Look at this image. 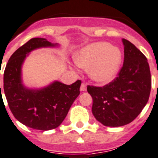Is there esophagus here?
Listing matches in <instances>:
<instances>
[{
    "instance_id": "obj_1",
    "label": "esophagus",
    "mask_w": 158,
    "mask_h": 158,
    "mask_svg": "<svg viewBox=\"0 0 158 158\" xmlns=\"http://www.w3.org/2000/svg\"><path fill=\"white\" fill-rule=\"evenodd\" d=\"M87 90V85H86V83H83L80 86V91L81 92H84V91Z\"/></svg>"
}]
</instances>
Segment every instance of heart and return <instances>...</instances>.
Segmentation results:
<instances>
[{
	"label": "heart",
	"instance_id": "b5f03b06",
	"mask_svg": "<svg viewBox=\"0 0 158 158\" xmlns=\"http://www.w3.org/2000/svg\"><path fill=\"white\" fill-rule=\"evenodd\" d=\"M79 67L88 70L94 82L106 84L114 79L122 63V52L118 48L106 42H97L79 50L75 57Z\"/></svg>",
	"mask_w": 158,
	"mask_h": 158
}]
</instances>
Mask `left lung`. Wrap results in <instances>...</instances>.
I'll return each mask as SVG.
<instances>
[{"instance_id":"1","label":"left lung","mask_w":158,"mask_h":158,"mask_svg":"<svg viewBox=\"0 0 158 158\" xmlns=\"http://www.w3.org/2000/svg\"><path fill=\"white\" fill-rule=\"evenodd\" d=\"M123 66L116 79L104 87L88 86L92 114L106 127L130 123L146 106L151 91V74L146 57L132 43L123 39Z\"/></svg>"}]
</instances>
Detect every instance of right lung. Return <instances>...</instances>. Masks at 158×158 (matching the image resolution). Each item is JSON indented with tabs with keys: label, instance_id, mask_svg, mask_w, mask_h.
<instances>
[{
	"label": "right lung",
	"instance_id": "obj_1",
	"mask_svg": "<svg viewBox=\"0 0 158 158\" xmlns=\"http://www.w3.org/2000/svg\"><path fill=\"white\" fill-rule=\"evenodd\" d=\"M57 45L44 38H32L13 53L4 72V92L11 112L18 121L35 130L48 131L60 126L80 93V80L70 85L54 81L39 89L23 83L22 66L28 54L36 48Z\"/></svg>",
	"mask_w": 158,
	"mask_h": 158
}]
</instances>
